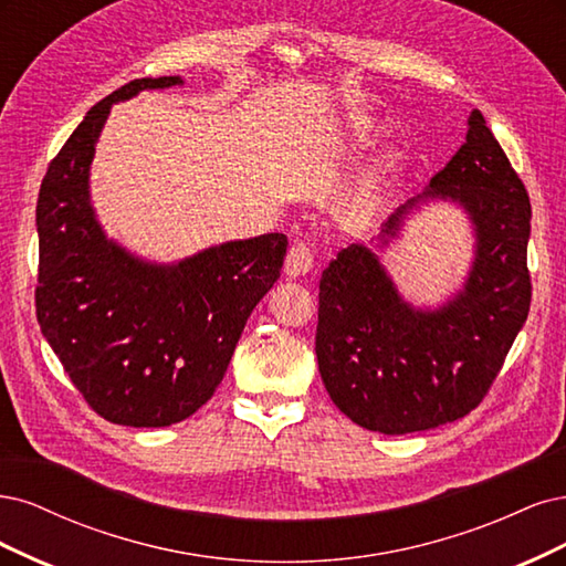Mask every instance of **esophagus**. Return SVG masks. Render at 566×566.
I'll use <instances>...</instances> for the list:
<instances>
[{"label":"esophagus","instance_id":"1","mask_svg":"<svg viewBox=\"0 0 566 566\" xmlns=\"http://www.w3.org/2000/svg\"><path fill=\"white\" fill-rule=\"evenodd\" d=\"M313 265H315L313 247L305 244V242H296L286 253L284 272L289 277H298V275H305V272H310V268H313Z\"/></svg>","mask_w":566,"mask_h":566}]
</instances>
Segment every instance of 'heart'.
Wrapping results in <instances>:
<instances>
[{
	"instance_id": "b5f03b06",
	"label": "heart",
	"mask_w": 566,
	"mask_h": 566,
	"mask_svg": "<svg viewBox=\"0 0 566 566\" xmlns=\"http://www.w3.org/2000/svg\"><path fill=\"white\" fill-rule=\"evenodd\" d=\"M353 138L355 140H367L369 138V132H367V126H361V124H355V134H353Z\"/></svg>"
}]
</instances>
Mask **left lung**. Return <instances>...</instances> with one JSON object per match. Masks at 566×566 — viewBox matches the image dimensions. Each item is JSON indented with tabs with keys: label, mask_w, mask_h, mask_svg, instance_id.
<instances>
[{
	"label": "left lung",
	"mask_w": 566,
	"mask_h": 566,
	"mask_svg": "<svg viewBox=\"0 0 566 566\" xmlns=\"http://www.w3.org/2000/svg\"><path fill=\"white\" fill-rule=\"evenodd\" d=\"M423 199L459 202L475 226V261L451 301L409 305L361 244L340 249L319 280L315 353L324 388L353 423L382 434L430 430L475 409L532 305V205L480 111L428 190L388 218L380 244Z\"/></svg>",
	"instance_id": "obj_1"
}]
</instances>
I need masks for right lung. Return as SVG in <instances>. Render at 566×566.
<instances>
[{
    "mask_svg": "<svg viewBox=\"0 0 566 566\" xmlns=\"http://www.w3.org/2000/svg\"><path fill=\"white\" fill-rule=\"evenodd\" d=\"M176 84L184 80H134L98 101L51 159L38 197L42 334L86 405L132 428L186 421L209 402L286 256V234L270 232L155 265L101 230L88 167L113 103Z\"/></svg>",
    "mask_w": 566,
    "mask_h": 566,
    "instance_id": "1",
    "label": "right lung"
}]
</instances>
